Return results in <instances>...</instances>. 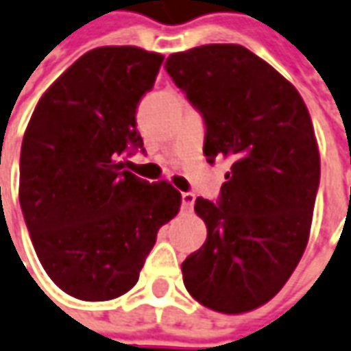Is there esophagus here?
Wrapping results in <instances>:
<instances>
[{
  "mask_svg": "<svg viewBox=\"0 0 351 351\" xmlns=\"http://www.w3.org/2000/svg\"><path fill=\"white\" fill-rule=\"evenodd\" d=\"M195 202V195L192 194V192H182V209H192V206H194Z\"/></svg>",
  "mask_w": 351,
  "mask_h": 351,
  "instance_id": "1",
  "label": "esophagus"
}]
</instances>
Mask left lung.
<instances>
[{"label": "left lung", "instance_id": "8db88e82", "mask_svg": "<svg viewBox=\"0 0 351 351\" xmlns=\"http://www.w3.org/2000/svg\"><path fill=\"white\" fill-rule=\"evenodd\" d=\"M165 69L206 121L204 156L228 159L221 199L197 197L206 244L182 263L186 290L219 313L267 304L304 256L321 176L313 123L300 92L238 44L167 57Z\"/></svg>", "mask_w": 351, "mask_h": 351}]
</instances>
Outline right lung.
Listing matches in <instances>:
<instances>
[{
	"label": "right lung",
	"instance_id": "add662e5",
	"mask_svg": "<svg viewBox=\"0 0 351 351\" xmlns=\"http://www.w3.org/2000/svg\"><path fill=\"white\" fill-rule=\"evenodd\" d=\"M161 63L136 45L90 49L45 90L26 126L21 209L45 273L78 300L126 294L182 204L167 180L125 171L126 152L144 147L136 107Z\"/></svg>",
	"mask_w": 351,
	"mask_h": 351
}]
</instances>
